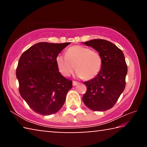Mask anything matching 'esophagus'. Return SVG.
Masks as SVG:
<instances>
[{
  "instance_id": "esophagus-1",
  "label": "esophagus",
  "mask_w": 147,
  "mask_h": 147,
  "mask_svg": "<svg viewBox=\"0 0 147 147\" xmlns=\"http://www.w3.org/2000/svg\"><path fill=\"white\" fill-rule=\"evenodd\" d=\"M78 84V82H76V81H73V85L74 86H76Z\"/></svg>"
}]
</instances>
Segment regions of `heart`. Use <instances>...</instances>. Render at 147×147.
Instances as JSON below:
<instances>
[{
  "label": "heart",
  "instance_id": "obj_1",
  "mask_svg": "<svg viewBox=\"0 0 147 147\" xmlns=\"http://www.w3.org/2000/svg\"><path fill=\"white\" fill-rule=\"evenodd\" d=\"M56 61L62 75L69 76L76 68V76L85 80L96 77L102 66V58L98 51L81 45L69 47L65 56H57Z\"/></svg>",
  "mask_w": 147,
  "mask_h": 147
}]
</instances>
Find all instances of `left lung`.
I'll return each mask as SVG.
<instances>
[{"instance_id": "1", "label": "left lung", "mask_w": 147, "mask_h": 147, "mask_svg": "<svg viewBox=\"0 0 147 147\" xmlns=\"http://www.w3.org/2000/svg\"><path fill=\"white\" fill-rule=\"evenodd\" d=\"M98 51L102 58L100 73L84 82L87 91L82 100L93 111L111 109L124 90L128 69L123 51L110 41L95 39L83 42Z\"/></svg>"}]
</instances>
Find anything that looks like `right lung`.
Returning <instances> with one entry per match:
<instances>
[{
	"label": "right lung",
	"mask_w": 147,
	"mask_h": 147,
	"mask_svg": "<svg viewBox=\"0 0 147 147\" xmlns=\"http://www.w3.org/2000/svg\"><path fill=\"white\" fill-rule=\"evenodd\" d=\"M70 43L40 42L22 54L16 69L19 91L35 112L49 115L59 110L73 82L59 72L56 58Z\"/></svg>",
	"instance_id": "obj_1"
}]
</instances>
